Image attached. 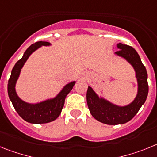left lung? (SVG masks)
Masks as SVG:
<instances>
[{
    "label": "left lung",
    "instance_id": "left-lung-1",
    "mask_svg": "<svg viewBox=\"0 0 157 157\" xmlns=\"http://www.w3.org/2000/svg\"><path fill=\"white\" fill-rule=\"evenodd\" d=\"M119 50L114 53L126 59L135 70L137 80V94L133 101L126 106H118L104 98L99 97L91 87L87 91V103L92 116L102 123L107 125L124 124L131 120L138 112L148 96V74L144 65L132 46L118 43Z\"/></svg>",
    "mask_w": 157,
    "mask_h": 157
}]
</instances>
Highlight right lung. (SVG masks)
<instances>
[{"instance_id":"right-lung-1","label":"right lung","mask_w":157,"mask_h":157,"mask_svg":"<svg viewBox=\"0 0 157 157\" xmlns=\"http://www.w3.org/2000/svg\"><path fill=\"white\" fill-rule=\"evenodd\" d=\"M42 46H50L48 42H37L27 49L20 60L14 65L8 83V94L16 112L26 122L34 124H43L52 122L60 115L64 107L66 95L73 89L76 81L65 85L62 91L53 99H46L38 103H28L23 101L16 92V81L20 77V71L27 60L34 51Z\"/></svg>"}]
</instances>
